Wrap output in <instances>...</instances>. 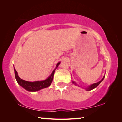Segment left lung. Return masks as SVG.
Wrapping results in <instances>:
<instances>
[{"instance_id":"obj_1","label":"left lung","mask_w":122,"mask_h":122,"mask_svg":"<svg viewBox=\"0 0 122 122\" xmlns=\"http://www.w3.org/2000/svg\"><path fill=\"white\" fill-rule=\"evenodd\" d=\"M105 76H103V78L100 81H99V82H97V83H94V84H92V85H91L89 87V88H86V89L87 90H92V89H94V88H95L96 87H97L98 85H99V84L102 81H103V79H104V78H105ZM72 83H73V84H76V83H75V82H74V81H72Z\"/></svg>"}]
</instances>
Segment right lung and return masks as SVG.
Here are the masks:
<instances>
[{"label": "right lung", "mask_w": 122, "mask_h": 122, "mask_svg": "<svg viewBox=\"0 0 122 122\" xmlns=\"http://www.w3.org/2000/svg\"><path fill=\"white\" fill-rule=\"evenodd\" d=\"M59 62L56 65V67L55 70L53 71V72L51 73V74L49 77L48 79L44 81H34V82H30V81H27L21 79L19 76H18L17 72L14 68V71H15V78L16 81H17V83L21 85L22 87L25 89L29 91V92H36V91L39 90L41 89H42L43 88H45L50 86V85L51 84L52 79L54 78V74L55 73V70L57 68V67L60 64Z\"/></svg>", "instance_id": "right-lung-1"}]
</instances>
